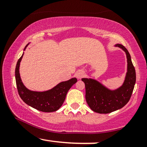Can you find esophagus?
<instances>
[{"instance_id":"esophagus-1","label":"esophagus","mask_w":147,"mask_h":147,"mask_svg":"<svg viewBox=\"0 0 147 147\" xmlns=\"http://www.w3.org/2000/svg\"><path fill=\"white\" fill-rule=\"evenodd\" d=\"M84 76V72L82 70H78L75 73V77H77V79H82Z\"/></svg>"}]
</instances>
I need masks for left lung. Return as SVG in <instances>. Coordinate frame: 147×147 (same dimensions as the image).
<instances>
[{
    "label": "left lung",
    "instance_id": "obj_1",
    "mask_svg": "<svg viewBox=\"0 0 147 147\" xmlns=\"http://www.w3.org/2000/svg\"><path fill=\"white\" fill-rule=\"evenodd\" d=\"M116 46L124 50L127 57V73L122 86L115 90H110L94 79H82L85 84L88 105L94 112L98 113H110L124 107L129 102L136 84V70L129 51L121 44H117Z\"/></svg>",
    "mask_w": 147,
    "mask_h": 147
}]
</instances>
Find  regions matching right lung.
Masks as SVG:
<instances>
[{
  "label": "right lung",
  "mask_w": 147,
  "mask_h": 147,
  "mask_svg": "<svg viewBox=\"0 0 147 147\" xmlns=\"http://www.w3.org/2000/svg\"><path fill=\"white\" fill-rule=\"evenodd\" d=\"M22 57L23 55L18 60L15 70L16 87L20 97L25 104L42 112L50 113L58 110L63 104L69 89L77 82V79L72 78L66 82H61L51 90L45 92L29 90L22 83L20 77L19 66Z\"/></svg>",
  "instance_id": "add662e5"
}]
</instances>
